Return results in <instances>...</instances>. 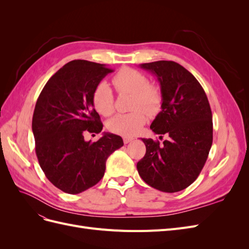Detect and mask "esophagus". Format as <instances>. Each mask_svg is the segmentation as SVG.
I'll return each mask as SVG.
<instances>
[{
    "label": "esophagus",
    "mask_w": 249,
    "mask_h": 249,
    "mask_svg": "<svg viewBox=\"0 0 249 249\" xmlns=\"http://www.w3.org/2000/svg\"><path fill=\"white\" fill-rule=\"evenodd\" d=\"M133 140H134V138H132V137L124 136V144H127V143H131Z\"/></svg>",
    "instance_id": "obj_1"
}]
</instances>
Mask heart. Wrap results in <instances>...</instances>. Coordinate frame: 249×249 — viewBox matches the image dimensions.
Instances as JSON below:
<instances>
[{"label": "heart", "instance_id": "obj_1", "mask_svg": "<svg viewBox=\"0 0 249 249\" xmlns=\"http://www.w3.org/2000/svg\"><path fill=\"white\" fill-rule=\"evenodd\" d=\"M113 84L119 93L133 95L131 109L135 110L125 114H117L108 123L109 130L113 133L124 135L137 134L146 122V114L155 115L161 109L162 95L160 90L149 85L144 74L133 69H123L113 77ZM92 101L96 111L104 116L114 111V95L107 82H101L93 91Z\"/></svg>", "mask_w": 249, "mask_h": 249}]
</instances>
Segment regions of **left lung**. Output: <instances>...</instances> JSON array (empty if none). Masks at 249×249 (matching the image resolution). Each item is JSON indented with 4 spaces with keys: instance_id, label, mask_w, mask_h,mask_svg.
Returning a JSON list of instances; mask_svg holds the SVG:
<instances>
[{
    "instance_id": "8db88e82",
    "label": "left lung",
    "mask_w": 249,
    "mask_h": 249,
    "mask_svg": "<svg viewBox=\"0 0 249 249\" xmlns=\"http://www.w3.org/2000/svg\"><path fill=\"white\" fill-rule=\"evenodd\" d=\"M139 66L159 81L162 110L150 129L168 139L160 145L159 141L142 138L146 153L137 170L155 189L178 192L197 178L208 159L213 142L212 111L199 82L182 65L161 60Z\"/></svg>"
}]
</instances>
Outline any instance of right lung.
<instances>
[{"label": "right lung", "mask_w": 249, "mask_h": 249, "mask_svg": "<svg viewBox=\"0 0 249 249\" xmlns=\"http://www.w3.org/2000/svg\"><path fill=\"white\" fill-rule=\"evenodd\" d=\"M112 71L106 64L72 60L51 77L36 102L37 159L50 182L65 193L78 194L99 183L108 157L124 145L123 138L111 133L104 132L96 142L84 139L86 132L103 130L92 95Z\"/></svg>", "instance_id": "add662e5"}]
</instances>
